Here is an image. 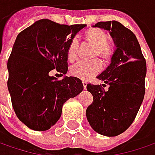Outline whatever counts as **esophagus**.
<instances>
[{
  "mask_svg": "<svg viewBox=\"0 0 155 155\" xmlns=\"http://www.w3.org/2000/svg\"><path fill=\"white\" fill-rule=\"evenodd\" d=\"M82 85H83V87H84V89L87 88V81H82Z\"/></svg>",
  "mask_w": 155,
  "mask_h": 155,
  "instance_id": "esophagus-1",
  "label": "esophagus"
}]
</instances>
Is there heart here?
<instances>
[{
  "label": "heart",
  "instance_id": "heart-1",
  "mask_svg": "<svg viewBox=\"0 0 155 155\" xmlns=\"http://www.w3.org/2000/svg\"><path fill=\"white\" fill-rule=\"evenodd\" d=\"M85 38L87 41H88L93 46L95 47L94 51V54L101 56L106 61L110 60L114 54V47L111 44L107 43V34L102 29L100 28H94L88 30ZM78 48H79V41L77 39H73L69 43L68 48V60L69 61H74L77 57ZM102 68L101 62L97 60L92 61H81L73 65L70 68V73L72 75L79 78L83 81H87L94 75L98 74Z\"/></svg>",
  "mask_w": 155,
  "mask_h": 155
}]
</instances>
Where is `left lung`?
<instances>
[{
  "mask_svg": "<svg viewBox=\"0 0 155 155\" xmlns=\"http://www.w3.org/2000/svg\"><path fill=\"white\" fill-rule=\"evenodd\" d=\"M109 31L116 48L109 66L97 76L104 84L87 85L93 103L86 115L91 127L105 136H117L135 119L145 94L147 65L134 34L119 21H101L92 26Z\"/></svg>",
  "mask_w": 155,
  "mask_h": 155,
  "instance_id": "left-lung-1",
  "label": "left lung"
}]
</instances>
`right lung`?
Segmentation results:
<instances>
[{
    "label": "right lung",
    "instance_id": "add662e5",
    "mask_svg": "<svg viewBox=\"0 0 155 155\" xmlns=\"http://www.w3.org/2000/svg\"><path fill=\"white\" fill-rule=\"evenodd\" d=\"M86 26L41 19L17 35L8 61V88L17 117L32 130H48L61 118L65 102L83 90L79 78L65 75L57 81L49 72L67 74L69 43Z\"/></svg>",
    "mask_w": 155,
    "mask_h": 155
}]
</instances>
